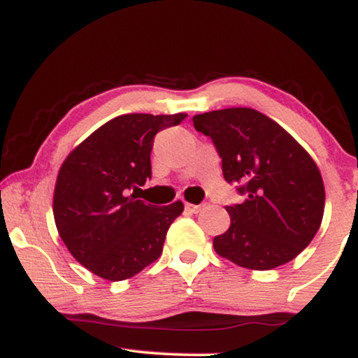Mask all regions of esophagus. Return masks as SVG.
I'll list each match as a JSON object with an SVG mask.
<instances>
[{"label": "esophagus", "mask_w": 358, "mask_h": 358, "mask_svg": "<svg viewBox=\"0 0 358 358\" xmlns=\"http://www.w3.org/2000/svg\"><path fill=\"white\" fill-rule=\"evenodd\" d=\"M203 208V205H195V203H187L185 205V210L188 213H199Z\"/></svg>", "instance_id": "1"}]
</instances>
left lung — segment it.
Listing matches in <instances>:
<instances>
[{
	"label": "left lung",
	"instance_id": "obj_1",
	"mask_svg": "<svg viewBox=\"0 0 358 358\" xmlns=\"http://www.w3.org/2000/svg\"><path fill=\"white\" fill-rule=\"evenodd\" d=\"M212 139L227 183L245 195L227 205L231 227L213 249L241 268L268 271L293 261L323 219L324 187L305 148L256 109L231 108L193 116Z\"/></svg>",
	"mask_w": 358,
	"mask_h": 358
}]
</instances>
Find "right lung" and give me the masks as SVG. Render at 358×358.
<instances>
[{
  "label": "right lung",
  "mask_w": 358,
  "mask_h": 358,
  "mask_svg": "<svg viewBox=\"0 0 358 358\" xmlns=\"http://www.w3.org/2000/svg\"><path fill=\"white\" fill-rule=\"evenodd\" d=\"M187 114H124L102 124L65 158L53 193L57 231L84 268L109 281L133 278L162 256L183 203L156 207L127 196L151 178L158 131Z\"/></svg>",
  "instance_id": "right-lung-1"
}]
</instances>
